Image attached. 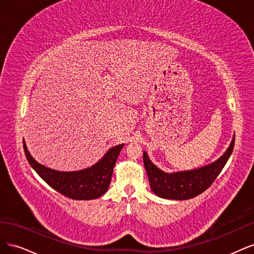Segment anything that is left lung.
Segmentation results:
<instances>
[{
    "mask_svg": "<svg viewBox=\"0 0 254 254\" xmlns=\"http://www.w3.org/2000/svg\"><path fill=\"white\" fill-rule=\"evenodd\" d=\"M235 136L227 151L212 164L198 168V170L180 172L174 174L164 173L151 163L147 153L143 152V161L146 173L148 176L151 190L157 196L175 200H186L198 196L211 187L217 178L234 148Z\"/></svg>",
    "mask_w": 254,
    "mask_h": 254,
    "instance_id": "1",
    "label": "left lung"
}]
</instances>
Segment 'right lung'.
<instances>
[{
	"label": "right lung",
	"instance_id": "right-lung-1",
	"mask_svg": "<svg viewBox=\"0 0 254 254\" xmlns=\"http://www.w3.org/2000/svg\"><path fill=\"white\" fill-rule=\"evenodd\" d=\"M124 144L112 147L92 167L77 172H58L39 164L30 156L25 142L23 147L26 159L41 178L58 193L76 200H91L104 195L109 188L113 167Z\"/></svg>",
	"mask_w": 254,
	"mask_h": 254
}]
</instances>
